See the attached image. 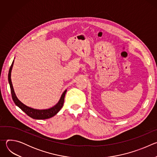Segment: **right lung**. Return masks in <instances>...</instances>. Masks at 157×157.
Instances as JSON below:
<instances>
[{
  "label": "right lung",
  "mask_w": 157,
  "mask_h": 157,
  "mask_svg": "<svg viewBox=\"0 0 157 157\" xmlns=\"http://www.w3.org/2000/svg\"><path fill=\"white\" fill-rule=\"evenodd\" d=\"M14 63V59L10 66V68L9 71V75H8V81L10 85V91L12 94V99L15 104L17 106H18L22 111H24V113L28 115L29 117L34 119H50L53 116H55L58 112L60 110V109L62 108L63 104H64V96L65 94L67 91V89L63 93L58 103L53 106L52 107H50L49 109H33L30 107H29L26 105H25L24 103H22L17 97L14 89L13 87V85L11 81V72L12 70V67Z\"/></svg>",
  "instance_id": "obj_1"
}]
</instances>
